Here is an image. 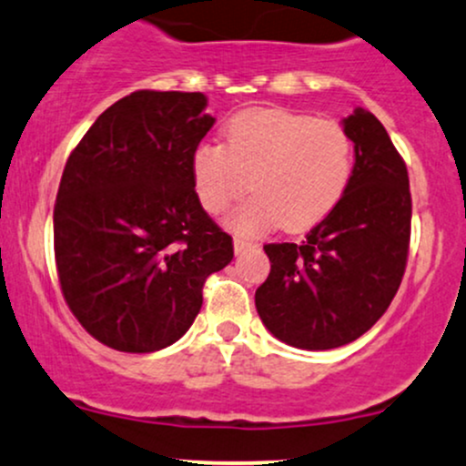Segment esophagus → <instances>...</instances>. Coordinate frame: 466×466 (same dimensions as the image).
<instances>
[{"label":"esophagus","mask_w":466,"mask_h":466,"mask_svg":"<svg viewBox=\"0 0 466 466\" xmlns=\"http://www.w3.org/2000/svg\"><path fill=\"white\" fill-rule=\"evenodd\" d=\"M233 247H235V253L242 255V253H247V250L253 248L255 244L248 242V239H244V238H235V239H233Z\"/></svg>","instance_id":"esophagus-1"}]
</instances>
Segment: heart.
<instances>
[{
    "label": "heart",
    "mask_w": 466,
    "mask_h": 466,
    "mask_svg": "<svg viewBox=\"0 0 466 466\" xmlns=\"http://www.w3.org/2000/svg\"><path fill=\"white\" fill-rule=\"evenodd\" d=\"M354 145L337 120L281 107H253L224 125V145L193 149L191 174L208 213L227 211L244 193H255L228 216L233 231L258 235L281 224L303 231L330 216L352 176Z\"/></svg>",
    "instance_id": "heart-1"
}]
</instances>
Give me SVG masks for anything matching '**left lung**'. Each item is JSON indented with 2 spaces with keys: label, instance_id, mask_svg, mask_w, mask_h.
<instances>
[{
  "label": "left lung",
  "instance_id": "8db88e82",
  "mask_svg": "<svg viewBox=\"0 0 466 466\" xmlns=\"http://www.w3.org/2000/svg\"><path fill=\"white\" fill-rule=\"evenodd\" d=\"M354 143L350 185L301 244H266L270 273L255 290L273 337L301 350H332L383 317L410 255L411 193L405 160L374 114L343 120Z\"/></svg>",
  "mask_w": 466,
  "mask_h": 466
}]
</instances>
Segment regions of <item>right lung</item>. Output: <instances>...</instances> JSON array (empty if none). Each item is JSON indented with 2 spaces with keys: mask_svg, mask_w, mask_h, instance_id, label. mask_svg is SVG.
Masks as SVG:
<instances>
[{
  "mask_svg": "<svg viewBox=\"0 0 466 466\" xmlns=\"http://www.w3.org/2000/svg\"><path fill=\"white\" fill-rule=\"evenodd\" d=\"M202 92L138 90L72 149L55 202V259L72 315L103 346L156 352L202 308L207 277L233 259L208 218L191 156L216 118Z\"/></svg>",
  "mask_w": 466,
  "mask_h": 466,
  "instance_id": "1",
  "label": "right lung"
}]
</instances>
